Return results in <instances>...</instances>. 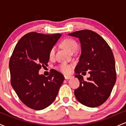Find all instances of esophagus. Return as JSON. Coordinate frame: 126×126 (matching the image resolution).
I'll use <instances>...</instances> for the list:
<instances>
[{
	"instance_id": "1",
	"label": "esophagus",
	"mask_w": 126,
	"mask_h": 126,
	"mask_svg": "<svg viewBox=\"0 0 126 126\" xmlns=\"http://www.w3.org/2000/svg\"><path fill=\"white\" fill-rule=\"evenodd\" d=\"M64 78L66 79H72V76H68V75H65L64 76Z\"/></svg>"
}]
</instances>
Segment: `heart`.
I'll use <instances>...</instances> for the list:
<instances>
[{"mask_svg":"<svg viewBox=\"0 0 126 126\" xmlns=\"http://www.w3.org/2000/svg\"><path fill=\"white\" fill-rule=\"evenodd\" d=\"M62 45L65 48L67 49L68 51L72 53L77 51L78 47H79L77 42L73 39L69 38L64 39L62 41ZM56 50V46H52L50 48L48 53V56L50 58H53L54 57ZM57 69L59 71L62 73L67 74L71 72L72 65L67 64V63H61L57 66Z\"/></svg>","mask_w":126,"mask_h":126,"instance_id":"b5f03b06","label":"heart"}]
</instances>
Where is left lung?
I'll list each match as a JSON object with an SVG mask.
<instances>
[{"mask_svg": "<svg viewBox=\"0 0 126 126\" xmlns=\"http://www.w3.org/2000/svg\"><path fill=\"white\" fill-rule=\"evenodd\" d=\"M79 38L82 53L75 68L80 85L75 90L76 99L82 104L96 107L104 103L116 81L115 60L112 50L105 40L94 31L83 30L70 33ZM90 74L87 81L80 75Z\"/></svg>", "mask_w": 126, "mask_h": 126, "instance_id": "obj_1", "label": "left lung"}]
</instances>
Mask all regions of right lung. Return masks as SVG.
Listing matches in <instances>:
<instances>
[{
	"mask_svg": "<svg viewBox=\"0 0 126 126\" xmlns=\"http://www.w3.org/2000/svg\"><path fill=\"white\" fill-rule=\"evenodd\" d=\"M61 34L28 33L19 40L9 60L11 83L22 102L28 107L41 110L56 99L64 77L56 70L48 76L39 75L49 60V50Z\"/></svg>",
	"mask_w": 126,
	"mask_h": 126,
	"instance_id": "right-lung-1",
	"label": "right lung"
}]
</instances>
